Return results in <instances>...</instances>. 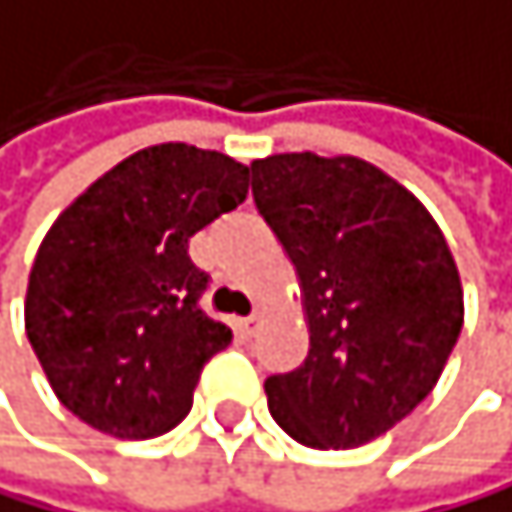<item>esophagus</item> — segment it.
Wrapping results in <instances>:
<instances>
[{
	"mask_svg": "<svg viewBox=\"0 0 512 512\" xmlns=\"http://www.w3.org/2000/svg\"><path fill=\"white\" fill-rule=\"evenodd\" d=\"M261 324H264L261 314H251V318H239V321H235V330H239L242 336H254V333L261 330Z\"/></svg>",
	"mask_w": 512,
	"mask_h": 512,
	"instance_id": "esophagus-1",
	"label": "esophagus"
}]
</instances>
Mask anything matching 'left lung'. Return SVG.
I'll return each mask as SVG.
<instances>
[{
  "instance_id": "8db88e82",
  "label": "left lung",
  "mask_w": 512,
  "mask_h": 512,
  "mask_svg": "<svg viewBox=\"0 0 512 512\" xmlns=\"http://www.w3.org/2000/svg\"><path fill=\"white\" fill-rule=\"evenodd\" d=\"M251 191L308 324L302 368L267 377V409L305 447H365L441 381L466 318L453 251L403 182L349 153L254 160Z\"/></svg>"
}]
</instances>
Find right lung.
<instances>
[{
    "label": "right lung",
    "instance_id": "right-lung-1",
    "mask_svg": "<svg viewBox=\"0 0 512 512\" xmlns=\"http://www.w3.org/2000/svg\"><path fill=\"white\" fill-rule=\"evenodd\" d=\"M248 194L220 150L153 144L87 185L49 226L24 330L59 403L119 441H150L191 409L201 368L232 330L207 318L188 239Z\"/></svg>",
    "mask_w": 512,
    "mask_h": 512
}]
</instances>
